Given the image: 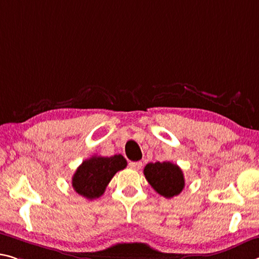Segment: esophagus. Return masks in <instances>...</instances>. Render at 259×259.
Masks as SVG:
<instances>
[{"mask_svg":"<svg viewBox=\"0 0 259 259\" xmlns=\"http://www.w3.org/2000/svg\"><path fill=\"white\" fill-rule=\"evenodd\" d=\"M142 166H143V163L141 161H130L129 162V167L133 168V169H136V170L141 169Z\"/></svg>","mask_w":259,"mask_h":259,"instance_id":"1","label":"esophagus"}]
</instances>
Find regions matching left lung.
Instances as JSON below:
<instances>
[{
  "mask_svg": "<svg viewBox=\"0 0 259 259\" xmlns=\"http://www.w3.org/2000/svg\"><path fill=\"white\" fill-rule=\"evenodd\" d=\"M144 175L151 187L166 198L180 195L184 188L181 168L169 161L147 163L144 168Z\"/></svg>",
  "mask_w": 259,
  "mask_h": 259,
  "instance_id": "left-lung-1",
  "label": "left lung"
}]
</instances>
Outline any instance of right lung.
Masks as SVG:
<instances>
[{
    "label": "right lung",
    "instance_id": "1",
    "mask_svg": "<svg viewBox=\"0 0 259 259\" xmlns=\"http://www.w3.org/2000/svg\"><path fill=\"white\" fill-rule=\"evenodd\" d=\"M126 167V160L121 154L113 157L93 155L84 160L72 176V187L77 194L88 199L99 198L104 195L113 176Z\"/></svg>",
    "mask_w": 259,
    "mask_h": 259
}]
</instances>
